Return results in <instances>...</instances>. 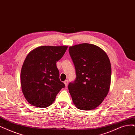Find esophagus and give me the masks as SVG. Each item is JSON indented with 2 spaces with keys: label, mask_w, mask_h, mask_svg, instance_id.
<instances>
[{
  "label": "esophagus",
  "mask_w": 135,
  "mask_h": 135,
  "mask_svg": "<svg viewBox=\"0 0 135 135\" xmlns=\"http://www.w3.org/2000/svg\"><path fill=\"white\" fill-rule=\"evenodd\" d=\"M64 83L65 84V86H66V87H67L68 86V80H66V81L64 82Z\"/></svg>",
  "instance_id": "34e87169"
}]
</instances>
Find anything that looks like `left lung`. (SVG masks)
<instances>
[{
    "label": "left lung",
    "instance_id": "1",
    "mask_svg": "<svg viewBox=\"0 0 135 135\" xmlns=\"http://www.w3.org/2000/svg\"><path fill=\"white\" fill-rule=\"evenodd\" d=\"M76 69V78L68 84L75 106L91 110L103 101L110 88L111 66L109 58L96 45L82 43L69 48Z\"/></svg>",
    "mask_w": 135,
    "mask_h": 135
}]
</instances>
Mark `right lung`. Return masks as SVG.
Listing matches in <instances>:
<instances>
[{"label": "right lung", "mask_w": 135, "mask_h": 135, "mask_svg": "<svg viewBox=\"0 0 135 135\" xmlns=\"http://www.w3.org/2000/svg\"><path fill=\"white\" fill-rule=\"evenodd\" d=\"M68 46H43L30 52L23 62L21 73L22 90L32 106L46 108L53 103L64 84L60 81L56 63Z\"/></svg>", "instance_id": "obj_1"}]
</instances>
